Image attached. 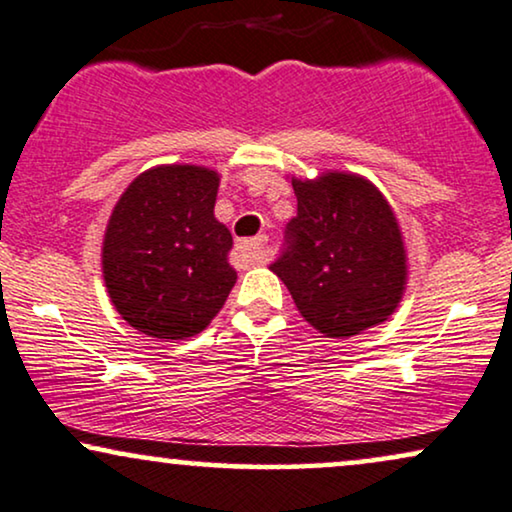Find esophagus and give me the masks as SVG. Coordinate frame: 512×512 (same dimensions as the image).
I'll return each instance as SVG.
<instances>
[{
	"label": "esophagus",
	"instance_id": "1",
	"mask_svg": "<svg viewBox=\"0 0 512 512\" xmlns=\"http://www.w3.org/2000/svg\"><path fill=\"white\" fill-rule=\"evenodd\" d=\"M264 243L267 238H250V241H241L238 243V250L243 252V257H248V262L252 264H260L264 262Z\"/></svg>",
	"mask_w": 512,
	"mask_h": 512
}]
</instances>
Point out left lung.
I'll use <instances>...</instances> for the list:
<instances>
[{"label": "left lung", "mask_w": 512, "mask_h": 512, "mask_svg": "<svg viewBox=\"0 0 512 512\" xmlns=\"http://www.w3.org/2000/svg\"><path fill=\"white\" fill-rule=\"evenodd\" d=\"M297 217L290 245L271 271L286 283L297 312L326 338H352L394 314L409 281L404 236L373 181L328 170L293 177Z\"/></svg>", "instance_id": "left-lung-1"}]
</instances>
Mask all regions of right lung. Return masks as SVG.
<instances>
[{
    "label": "right lung",
    "mask_w": 512,
    "mask_h": 512,
    "mask_svg": "<svg viewBox=\"0 0 512 512\" xmlns=\"http://www.w3.org/2000/svg\"><path fill=\"white\" fill-rule=\"evenodd\" d=\"M217 189L210 167L155 165L115 203L101 245L103 281L118 314L148 338H193L234 288V238L215 217Z\"/></svg>",
    "instance_id": "obj_1"
}]
</instances>
